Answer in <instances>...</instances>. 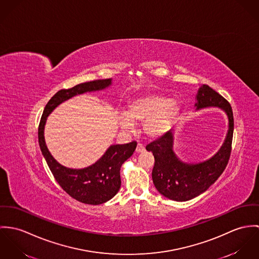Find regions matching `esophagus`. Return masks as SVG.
Returning <instances> with one entry per match:
<instances>
[{"label":"esophagus","mask_w":259,"mask_h":259,"mask_svg":"<svg viewBox=\"0 0 259 259\" xmlns=\"http://www.w3.org/2000/svg\"><path fill=\"white\" fill-rule=\"evenodd\" d=\"M144 151H145V147H144L143 144H137V147H136V152H137V153H142V152H144Z\"/></svg>","instance_id":"esophagus-1"}]
</instances>
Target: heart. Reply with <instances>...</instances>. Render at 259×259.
Listing matches in <instances>:
<instances>
[{
    "label": "heart",
    "mask_w": 259,
    "mask_h": 259,
    "mask_svg": "<svg viewBox=\"0 0 259 259\" xmlns=\"http://www.w3.org/2000/svg\"><path fill=\"white\" fill-rule=\"evenodd\" d=\"M181 112L177 101L159 94L139 96L128 106L127 114L119 116V124L125 130H132L134 122H143L144 131L151 138H159L172 129Z\"/></svg>",
    "instance_id": "b5f03b06"
}]
</instances>
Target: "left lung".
<instances>
[{
    "mask_svg": "<svg viewBox=\"0 0 259 259\" xmlns=\"http://www.w3.org/2000/svg\"><path fill=\"white\" fill-rule=\"evenodd\" d=\"M197 100V109L217 106L225 110L229 117L226 141L211 159L199 164H186L180 161L172 151L171 130L146 146V150L152 152L155 158L153 183L161 195L172 201H189L206 191L225 171L230 160L234 127L230 102L206 84H201Z\"/></svg>",
    "mask_w": 259,
    "mask_h": 259,
    "instance_id": "8db88e82",
    "label": "left lung"
}]
</instances>
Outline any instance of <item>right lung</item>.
<instances>
[{"label": "right lung", "mask_w": 259, "mask_h": 259, "mask_svg": "<svg viewBox=\"0 0 259 259\" xmlns=\"http://www.w3.org/2000/svg\"><path fill=\"white\" fill-rule=\"evenodd\" d=\"M111 84V78L98 79L58 91L48 102L38 125V144L41 153L58 185L71 198L87 204H100L112 199L121 186L120 168L132 156L137 142L112 145L93 165L76 170L61 166L49 152L44 137L47 117L61 102L87 91L104 89Z\"/></svg>", "instance_id": "add662e5"}]
</instances>
